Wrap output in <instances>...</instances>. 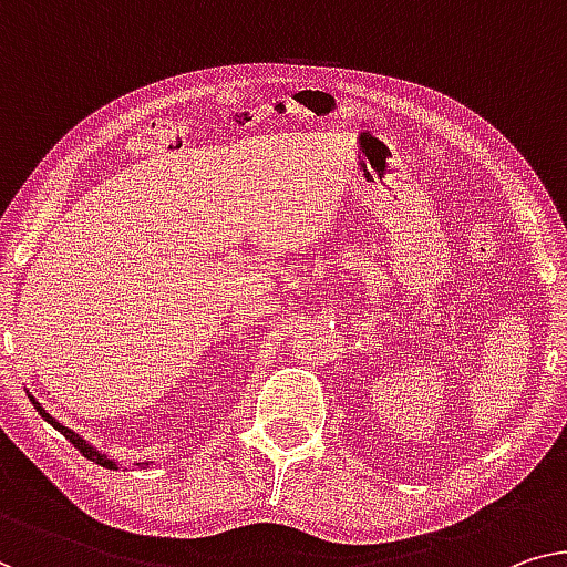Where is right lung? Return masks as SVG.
<instances>
[{"label": "right lung", "instance_id": "1", "mask_svg": "<svg viewBox=\"0 0 567 567\" xmlns=\"http://www.w3.org/2000/svg\"><path fill=\"white\" fill-rule=\"evenodd\" d=\"M28 396H30L32 408L38 410V415H40L42 420H45L48 425H53V427L58 430V433L65 435V441H71L75 447H79V451H81L83 455H86L89 461H94V463H99V466H104V468H112V471H116V468L122 466L120 461H114V455H106V453H101L96 445H91V443L86 441V437L79 435V433H75V430H71V427H65L63 422H58L53 415H50V412H48L45 408H42V404H40V402L35 400V396H32L30 392H28ZM137 466H140V468H150V466H152V461H147V463H137Z\"/></svg>", "mask_w": 567, "mask_h": 567}]
</instances>
